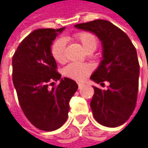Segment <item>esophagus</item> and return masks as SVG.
<instances>
[{
	"label": "esophagus",
	"instance_id": "obj_1",
	"mask_svg": "<svg viewBox=\"0 0 148 148\" xmlns=\"http://www.w3.org/2000/svg\"><path fill=\"white\" fill-rule=\"evenodd\" d=\"M78 86H79V88L80 89V88H82V87L84 86V84H82V83H78Z\"/></svg>",
	"mask_w": 148,
	"mask_h": 148
}]
</instances>
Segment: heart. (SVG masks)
<instances>
[{
  "mask_svg": "<svg viewBox=\"0 0 148 148\" xmlns=\"http://www.w3.org/2000/svg\"><path fill=\"white\" fill-rule=\"evenodd\" d=\"M74 38L86 53H92L98 47V40L96 37L90 32H79L74 35ZM65 47L66 43L62 38H58L53 43L51 46V55L56 62H63L65 61ZM92 68L89 64L74 62L64 69L63 74L71 79L82 80L92 72Z\"/></svg>",
  "mask_w": 148,
  "mask_h": 148,
  "instance_id": "heart-1",
  "label": "heart"
}]
</instances>
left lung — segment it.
I'll list each match as a JSON object with an SVG mask.
<instances>
[{
  "mask_svg": "<svg viewBox=\"0 0 148 148\" xmlns=\"http://www.w3.org/2000/svg\"><path fill=\"white\" fill-rule=\"evenodd\" d=\"M75 28L95 34L101 41L102 60L90 79L95 83H110L101 90L94 86L91 108L98 123L115 128L125 123L135 108L140 65L137 52L128 35L112 23L96 19L78 24Z\"/></svg>",
  "mask_w": 148,
  "mask_h": 148,
  "instance_id": "obj_1",
  "label": "left lung"
}]
</instances>
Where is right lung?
I'll list each match as a JSON object with an SVG mask.
<instances>
[{"label":"right lung","instance_id":"obj_1","mask_svg":"<svg viewBox=\"0 0 148 148\" xmlns=\"http://www.w3.org/2000/svg\"><path fill=\"white\" fill-rule=\"evenodd\" d=\"M64 29L35 30L18 45L12 61L13 82L20 107L27 119L45 131L56 130L66 122L69 101L78 89L74 80L62 78L56 72L51 55L53 41ZM51 80L60 83L49 89Z\"/></svg>","mask_w":148,"mask_h":148}]
</instances>
